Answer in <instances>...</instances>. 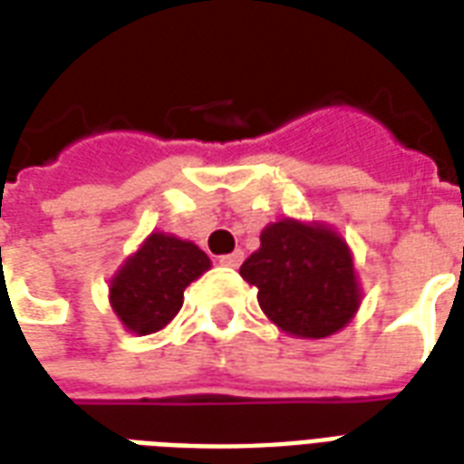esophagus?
<instances>
[{
    "label": "esophagus",
    "instance_id": "esophagus-1",
    "mask_svg": "<svg viewBox=\"0 0 464 464\" xmlns=\"http://www.w3.org/2000/svg\"><path fill=\"white\" fill-rule=\"evenodd\" d=\"M218 263L226 267H238L243 263V250H233V253H228V256H221Z\"/></svg>",
    "mask_w": 464,
    "mask_h": 464
}]
</instances>
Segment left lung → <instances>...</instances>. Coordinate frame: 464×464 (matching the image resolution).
<instances>
[{"label":"left lung","mask_w":464,"mask_h":464,"mask_svg":"<svg viewBox=\"0 0 464 464\" xmlns=\"http://www.w3.org/2000/svg\"><path fill=\"white\" fill-rule=\"evenodd\" d=\"M241 277L258 287L266 317L300 339H324L344 329L363 297L352 248L319 221L280 218L266 226Z\"/></svg>","instance_id":"obj_1"}]
</instances>
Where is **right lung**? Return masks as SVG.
<instances>
[{
  "label": "right lung",
  "instance_id": "add662e5",
  "mask_svg": "<svg viewBox=\"0 0 464 464\" xmlns=\"http://www.w3.org/2000/svg\"><path fill=\"white\" fill-rule=\"evenodd\" d=\"M211 260L197 243L154 231L110 277V307L137 337L154 334L177 317L184 290L204 276Z\"/></svg>",
  "mask_w": 464,
  "mask_h": 464
}]
</instances>
